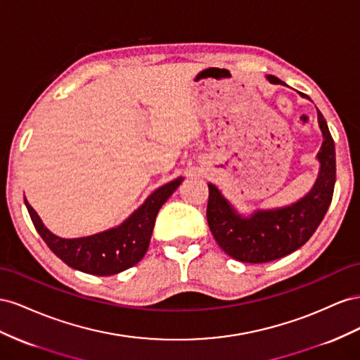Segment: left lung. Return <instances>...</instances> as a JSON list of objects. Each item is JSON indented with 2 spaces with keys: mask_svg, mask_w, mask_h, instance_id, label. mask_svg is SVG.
Returning a JSON list of instances; mask_svg holds the SVG:
<instances>
[{
  "mask_svg": "<svg viewBox=\"0 0 360 360\" xmlns=\"http://www.w3.org/2000/svg\"><path fill=\"white\" fill-rule=\"evenodd\" d=\"M266 79L271 84H285L273 75H266ZM300 95L309 99V96ZM316 115L323 132V145L316 155L320 172L314 187L302 199L282 208L256 210L250 215H243L214 184H208L207 219L210 229L221 250L231 258L249 264L283 258L300 249L324 219L333 196L336 158L327 122L318 110Z\"/></svg>",
  "mask_w": 360,
  "mask_h": 360,
  "instance_id": "left-lung-1",
  "label": "left lung"
}]
</instances>
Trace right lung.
Masks as SVG:
<instances>
[{
  "instance_id": "add662e5",
  "label": "right lung",
  "mask_w": 360,
  "mask_h": 360,
  "mask_svg": "<svg viewBox=\"0 0 360 360\" xmlns=\"http://www.w3.org/2000/svg\"><path fill=\"white\" fill-rule=\"evenodd\" d=\"M182 181L184 178L179 176L157 188L117 228L81 238L57 237L45 228L25 196L24 200L36 231L61 261L78 271L95 276H111L136 265L145 256L157 214Z\"/></svg>"
}]
</instances>
